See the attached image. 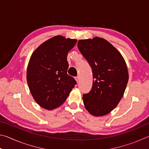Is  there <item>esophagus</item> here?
Segmentation results:
<instances>
[{
    "mask_svg": "<svg viewBox=\"0 0 149 149\" xmlns=\"http://www.w3.org/2000/svg\"><path fill=\"white\" fill-rule=\"evenodd\" d=\"M75 80H76L77 83H79V77H78V76L75 77Z\"/></svg>",
    "mask_w": 149,
    "mask_h": 149,
    "instance_id": "esophagus-1",
    "label": "esophagus"
}]
</instances>
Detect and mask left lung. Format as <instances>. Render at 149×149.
Segmentation results:
<instances>
[{
    "instance_id": "1",
    "label": "left lung",
    "mask_w": 149,
    "mask_h": 149,
    "mask_svg": "<svg viewBox=\"0 0 149 149\" xmlns=\"http://www.w3.org/2000/svg\"><path fill=\"white\" fill-rule=\"evenodd\" d=\"M77 47L92 68V89L83 95L91 114L102 116L116 107L124 94L129 75L120 52L103 38L79 40Z\"/></svg>"
}]
</instances>
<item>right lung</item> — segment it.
I'll list each match as a JSON object with an SVG mask.
<instances>
[{"label":"right lung","instance_id":"right-lung-1","mask_svg":"<svg viewBox=\"0 0 149 149\" xmlns=\"http://www.w3.org/2000/svg\"><path fill=\"white\" fill-rule=\"evenodd\" d=\"M76 39L57 35L33 52L27 70V81L34 100L47 110L59 107L77 84L67 74L68 53Z\"/></svg>","mask_w":149,"mask_h":149}]
</instances>
